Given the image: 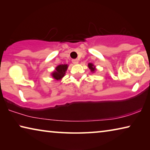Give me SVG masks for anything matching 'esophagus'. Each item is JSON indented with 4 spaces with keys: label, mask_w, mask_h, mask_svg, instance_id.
<instances>
[{
    "label": "esophagus",
    "mask_w": 150,
    "mask_h": 150,
    "mask_svg": "<svg viewBox=\"0 0 150 150\" xmlns=\"http://www.w3.org/2000/svg\"><path fill=\"white\" fill-rule=\"evenodd\" d=\"M72 63H73V64H77V63H79V60L77 59H72Z\"/></svg>",
    "instance_id": "1"
}]
</instances>
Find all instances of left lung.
Instances as JSON below:
<instances>
[{"mask_svg": "<svg viewBox=\"0 0 150 150\" xmlns=\"http://www.w3.org/2000/svg\"><path fill=\"white\" fill-rule=\"evenodd\" d=\"M88 67L90 69L91 72H93V73L95 72V71L96 70V68H95V66H94V65L93 64V63H88Z\"/></svg>", "mask_w": 150, "mask_h": 150, "instance_id": "obj_1", "label": "left lung"}]
</instances>
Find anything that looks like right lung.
I'll return each instance as SVG.
<instances>
[{"label":"right lung","instance_id":"obj_1","mask_svg":"<svg viewBox=\"0 0 150 150\" xmlns=\"http://www.w3.org/2000/svg\"><path fill=\"white\" fill-rule=\"evenodd\" d=\"M68 68L67 64L59 65L55 68V70L52 73V76L55 80H61L64 77L66 71Z\"/></svg>","mask_w":150,"mask_h":150}]
</instances>
